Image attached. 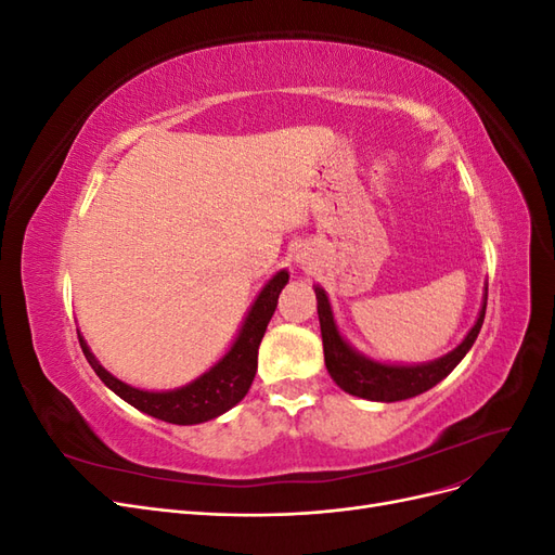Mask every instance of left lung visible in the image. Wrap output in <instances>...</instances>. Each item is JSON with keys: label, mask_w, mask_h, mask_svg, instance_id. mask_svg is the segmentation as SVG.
Returning <instances> with one entry per match:
<instances>
[{"label": "left lung", "mask_w": 555, "mask_h": 555, "mask_svg": "<svg viewBox=\"0 0 555 555\" xmlns=\"http://www.w3.org/2000/svg\"><path fill=\"white\" fill-rule=\"evenodd\" d=\"M314 294H317L319 324H322L324 361L333 382L351 396H359L365 400H379V402L408 400L433 389L435 384L442 382L453 367L461 363V359L467 354L469 347L475 345L483 324V314H486V304H483L473 331H469L465 335V340L456 349L449 351L447 357L430 363H422V365H389V363H377V361L365 359L359 354V351L351 349L340 338L338 328H335L331 304L324 289L314 287ZM486 298H489V289H486Z\"/></svg>", "instance_id": "1"}]
</instances>
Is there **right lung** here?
Wrapping results in <instances>:
<instances>
[{
    "label": "right lung",
    "instance_id": "obj_1",
    "mask_svg": "<svg viewBox=\"0 0 555 555\" xmlns=\"http://www.w3.org/2000/svg\"><path fill=\"white\" fill-rule=\"evenodd\" d=\"M287 282H289L287 271H280L278 275H273V280L266 284L263 292L255 300V306H251L236 343L231 345L224 359L220 363H215L206 375H201L192 384L182 386V389H176V391L155 393V391L133 389V386L115 379L108 371H104L102 363L92 357L88 343L78 335L80 349L82 354H86L88 363L92 365V371L99 375V379H102L111 391H115L122 400H127L129 405L150 416L162 418V422L178 424V426L204 424L208 418H215L224 414L227 410H231L249 391L251 379H255V373H257V354H259L261 338L278 308V296Z\"/></svg>",
    "mask_w": 555,
    "mask_h": 555
}]
</instances>
